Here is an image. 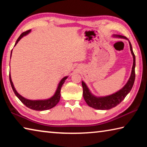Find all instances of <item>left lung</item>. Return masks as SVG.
Instances as JSON below:
<instances>
[{
    "label": "left lung",
    "instance_id": "left-lung-1",
    "mask_svg": "<svg viewBox=\"0 0 147 147\" xmlns=\"http://www.w3.org/2000/svg\"><path fill=\"white\" fill-rule=\"evenodd\" d=\"M113 37L118 38H123L128 39L126 37L120 36V35H113ZM130 44V48L131 51V53L133 56L134 62L132 69H131V73L130 78H129L127 83L124 86L123 88L118 91L116 93H113L110 95L106 96H96L93 95L89 91L88 86H86L85 82H82V85L83 88V96L86 102L89 106L96 109H101V110H105V109H109L114 108L118 104H120L123 101L126 96L130 93L131 88H132L134 81H135V67H136V56L131 47V45L130 42L129 41Z\"/></svg>",
    "mask_w": 147,
    "mask_h": 147
}]
</instances>
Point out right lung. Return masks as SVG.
<instances>
[{"label": "right lung", "instance_id": "obj_1", "mask_svg": "<svg viewBox=\"0 0 147 147\" xmlns=\"http://www.w3.org/2000/svg\"><path fill=\"white\" fill-rule=\"evenodd\" d=\"M30 32H31V30H28L24 32H23V33H22L21 35H20L19 38L17 39V40L16 41V44H15V46L16 45L17 43L19 41L20 39L23 38V36H26V35L30 33ZM11 52H12V51H11ZM67 77L68 76H65L64 78H63L61 80V81L59 82V83L58 86V88H57L56 91L54 95L50 98L46 99V100H29V99L25 98L24 97H23V96H22L21 94H19L18 93H17L16 89H15L13 82H12V81H11L10 74H9V82H10L11 88H12V89H13L14 93L16 94V95L17 96V98H18L19 100H21L26 107H28V108L30 109H34V110L44 111V110H47V109L53 108V107L55 106L56 104L59 102V99H60V96H61L60 91H61V86H63V84H64L65 80L67 78Z\"/></svg>", "mask_w": 147, "mask_h": 147}]
</instances>
